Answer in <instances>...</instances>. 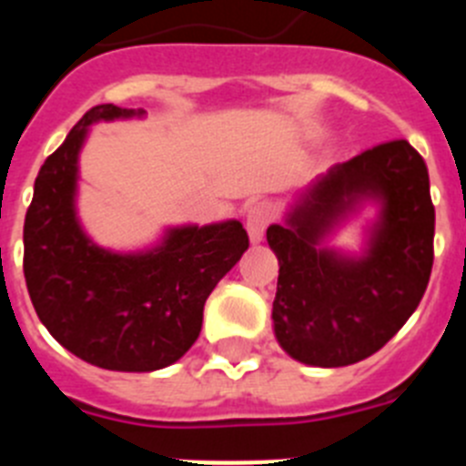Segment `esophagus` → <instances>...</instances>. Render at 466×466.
Returning <instances> with one entry per match:
<instances>
[{
  "mask_svg": "<svg viewBox=\"0 0 466 466\" xmlns=\"http://www.w3.org/2000/svg\"><path fill=\"white\" fill-rule=\"evenodd\" d=\"M270 221V208L266 203H254L247 209V233H249V240L254 245L263 240V233H266V226Z\"/></svg>",
  "mask_w": 466,
  "mask_h": 466,
  "instance_id": "1",
  "label": "esophagus"
}]
</instances>
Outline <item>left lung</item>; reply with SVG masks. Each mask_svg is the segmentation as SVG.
Here are the masks:
<instances>
[{"mask_svg":"<svg viewBox=\"0 0 466 466\" xmlns=\"http://www.w3.org/2000/svg\"><path fill=\"white\" fill-rule=\"evenodd\" d=\"M364 204L379 209L365 249L329 248ZM266 238L279 263V348L308 366L357 364L406 324L430 282L434 205L425 160L406 139L378 144L296 193L284 224H270Z\"/></svg>","mask_w":466,"mask_h":466,"instance_id":"1","label":"left lung"}]
</instances>
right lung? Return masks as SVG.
<instances>
[{
	"label": "right lung",
	"mask_w": 466,
	"mask_h": 466,
	"mask_svg": "<svg viewBox=\"0 0 466 466\" xmlns=\"http://www.w3.org/2000/svg\"><path fill=\"white\" fill-rule=\"evenodd\" d=\"M144 114L116 105L86 111L41 166L25 214L23 270L41 324L106 371L149 373L182 360L200 336L205 300L249 247L238 219L170 226L137 252H114L86 233L76 193L90 126Z\"/></svg>",
	"instance_id": "obj_1"
}]
</instances>
